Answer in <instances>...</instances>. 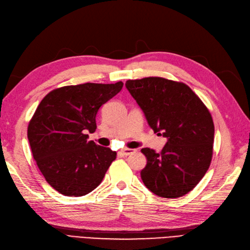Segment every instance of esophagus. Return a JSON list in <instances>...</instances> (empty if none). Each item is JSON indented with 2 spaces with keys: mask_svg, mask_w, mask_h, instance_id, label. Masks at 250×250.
Masks as SVG:
<instances>
[{
  "mask_svg": "<svg viewBox=\"0 0 250 250\" xmlns=\"http://www.w3.org/2000/svg\"><path fill=\"white\" fill-rule=\"evenodd\" d=\"M134 151H135L134 149H131V148H125V149H123L122 151H120V154L124 155V156H128V155L133 154Z\"/></svg>",
  "mask_w": 250,
  "mask_h": 250,
  "instance_id": "34e87169",
  "label": "esophagus"
}]
</instances>
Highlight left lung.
I'll list each match as a JSON object with an SVG mask.
<instances>
[{
    "label": "left lung",
    "mask_w": 250,
    "mask_h": 250,
    "mask_svg": "<svg viewBox=\"0 0 250 250\" xmlns=\"http://www.w3.org/2000/svg\"><path fill=\"white\" fill-rule=\"evenodd\" d=\"M125 87L149 126L167 138L162 151L142 148L141 179L154 194L178 198L193 190L210 167L214 123L205 104L182 82L159 77L128 80Z\"/></svg>",
    "instance_id": "left-lung-1"
}]
</instances>
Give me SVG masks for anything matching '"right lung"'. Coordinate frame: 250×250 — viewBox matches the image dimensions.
I'll return each instance as SVG.
<instances>
[{"label": "right lung", "instance_id": "right-lung-1", "mask_svg": "<svg viewBox=\"0 0 250 250\" xmlns=\"http://www.w3.org/2000/svg\"><path fill=\"white\" fill-rule=\"evenodd\" d=\"M124 86L85 83L57 88L40 102L28 125V139L45 181L66 196H83L102 183L116 151L88 141L104 103Z\"/></svg>", "mask_w": 250, "mask_h": 250}]
</instances>
